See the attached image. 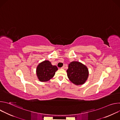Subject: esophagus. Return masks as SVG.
<instances>
[{
    "mask_svg": "<svg viewBox=\"0 0 120 120\" xmlns=\"http://www.w3.org/2000/svg\"><path fill=\"white\" fill-rule=\"evenodd\" d=\"M61 68H62V69H64V66H63Z\"/></svg>",
    "mask_w": 120,
    "mask_h": 120,
    "instance_id": "obj_1",
    "label": "esophagus"
}]
</instances>
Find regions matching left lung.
Masks as SVG:
<instances>
[{"label": "left lung", "instance_id": "8db88e82", "mask_svg": "<svg viewBox=\"0 0 120 120\" xmlns=\"http://www.w3.org/2000/svg\"><path fill=\"white\" fill-rule=\"evenodd\" d=\"M67 76L70 81L75 85H82L87 80L89 71L87 67L82 63L73 61L68 65Z\"/></svg>", "mask_w": 120, "mask_h": 120}]
</instances>
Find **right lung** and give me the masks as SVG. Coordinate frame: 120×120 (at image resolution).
Masks as SVG:
<instances>
[{
    "instance_id": "obj_1",
    "label": "right lung",
    "mask_w": 120,
    "mask_h": 120,
    "mask_svg": "<svg viewBox=\"0 0 120 120\" xmlns=\"http://www.w3.org/2000/svg\"><path fill=\"white\" fill-rule=\"evenodd\" d=\"M58 68L53 65L48 60L40 63L37 67V75L41 82H47L52 78L55 75Z\"/></svg>"
}]
</instances>
